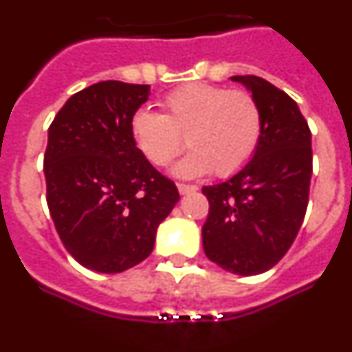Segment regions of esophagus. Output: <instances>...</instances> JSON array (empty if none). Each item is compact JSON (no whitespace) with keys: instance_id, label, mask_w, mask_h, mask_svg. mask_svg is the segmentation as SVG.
Masks as SVG:
<instances>
[{"instance_id":"obj_1","label":"esophagus","mask_w":352,"mask_h":352,"mask_svg":"<svg viewBox=\"0 0 352 352\" xmlns=\"http://www.w3.org/2000/svg\"><path fill=\"white\" fill-rule=\"evenodd\" d=\"M178 190H179V194H182V195L192 194V192L197 190V186H195V185H185V183H179Z\"/></svg>"}]
</instances>
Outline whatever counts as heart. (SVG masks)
Listing matches in <instances>:
<instances>
[{
    "instance_id": "b5f03b06",
    "label": "heart",
    "mask_w": 352,
    "mask_h": 352,
    "mask_svg": "<svg viewBox=\"0 0 352 352\" xmlns=\"http://www.w3.org/2000/svg\"><path fill=\"white\" fill-rule=\"evenodd\" d=\"M164 114L139 109L130 120L138 149L153 166H166L182 151H192L173 167L179 178H197L213 169L227 176L243 167L261 138V113L254 96L241 89L192 82L162 102Z\"/></svg>"
}]
</instances>
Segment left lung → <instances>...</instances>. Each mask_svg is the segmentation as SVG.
I'll return each mask as SVG.
<instances>
[{"label": "left lung", "mask_w": 352, "mask_h": 352, "mask_svg": "<svg viewBox=\"0 0 352 352\" xmlns=\"http://www.w3.org/2000/svg\"><path fill=\"white\" fill-rule=\"evenodd\" d=\"M231 80L257 102L261 138L238 173L203 186L210 201L203 248L222 270L248 276L273 268L300 231L312 178V135L287 93L256 76Z\"/></svg>", "instance_id": "left-lung-1"}]
</instances>
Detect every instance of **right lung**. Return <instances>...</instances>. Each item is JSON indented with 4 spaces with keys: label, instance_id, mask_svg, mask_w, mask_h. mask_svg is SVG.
<instances>
[{
    "label": "right lung",
    "instance_id": "obj_1",
    "mask_svg": "<svg viewBox=\"0 0 352 352\" xmlns=\"http://www.w3.org/2000/svg\"><path fill=\"white\" fill-rule=\"evenodd\" d=\"M148 96V84L102 80L72 95L49 126V211L68 254L93 272L121 273L144 261L179 201L130 133Z\"/></svg>",
    "mask_w": 352,
    "mask_h": 352
}]
</instances>
